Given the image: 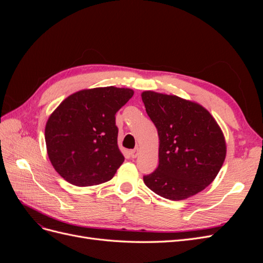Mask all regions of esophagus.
<instances>
[{
	"instance_id": "esophagus-1",
	"label": "esophagus",
	"mask_w": 263,
	"mask_h": 263,
	"mask_svg": "<svg viewBox=\"0 0 263 263\" xmlns=\"http://www.w3.org/2000/svg\"><path fill=\"white\" fill-rule=\"evenodd\" d=\"M138 154H139V148H135V149H133V150L130 151L132 158H137Z\"/></svg>"
}]
</instances>
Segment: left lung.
Listing matches in <instances>:
<instances>
[{
    "mask_svg": "<svg viewBox=\"0 0 263 263\" xmlns=\"http://www.w3.org/2000/svg\"><path fill=\"white\" fill-rule=\"evenodd\" d=\"M141 99L159 136V165L144 177L145 184L171 201L201 192L225 160L220 127L208 109L177 95L145 91Z\"/></svg>",
    "mask_w": 263,
    "mask_h": 263,
    "instance_id": "1",
    "label": "left lung"
}]
</instances>
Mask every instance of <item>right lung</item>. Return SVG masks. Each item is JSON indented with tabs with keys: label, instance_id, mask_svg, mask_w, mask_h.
<instances>
[{
	"label": "right lung",
	"instance_id": "right-lung-1",
	"mask_svg": "<svg viewBox=\"0 0 263 263\" xmlns=\"http://www.w3.org/2000/svg\"><path fill=\"white\" fill-rule=\"evenodd\" d=\"M134 95L106 86L71 94L49 116L45 140L49 160L60 176L77 186L109 181L124 162L117 145L115 114Z\"/></svg>",
	"mask_w": 263,
	"mask_h": 263
}]
</instances>
